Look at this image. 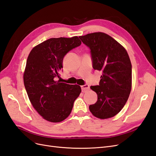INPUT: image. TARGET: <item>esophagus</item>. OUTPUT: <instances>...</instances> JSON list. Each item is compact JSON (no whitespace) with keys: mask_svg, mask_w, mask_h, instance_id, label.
<instances>
[{"mask_svg":"<svg viewBox=\"0 0 156 156\" xmlns=\"http://www.w3.org/2000/svg\"><path fill=\"white\" fill-rule=\"evenodd\" d=\"M81 89H82V92H85L89 90L90 87H89L88 84H84V85L81 86Z\"/></svg>","mask_w":156,"mask_h":156,"instance_id":"esophagus-1","label":"esophagus"}]
</instances>
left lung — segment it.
I'll list each match as a JSON object with an SVG mask.
<instances>
[{"label":"left lung","instance_id":"1","mask_svg":"<svg viewBox=\"0 0 156 156\" xmlns=\"http://www.w3.org/2000/svg\"><path fill=\"white\" fill-rule=\"evenodd\" d=\"M90 49L92 67L101 72L99 85L90 88L98 94L90 111L98 119H106L124 107L131 89V63L126 50L112 37L94 32L79 37Z\"/></svg>","mask_w":156,"mask_h":156}]
</instances>
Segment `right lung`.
<instances>
[{"instance_id":"1","label":"right lung","mask_w":156,"mask_h":156,"mask_svg":"<svg viewBox=\"0 0 156 156\" xmlns=\"http://www.w3.org/2000/svg\"><path fill=\"white\" fill-rule=\"evenodd\" d=\"M81 44L77 36L50 38L34 47L28 56L25 87L32 106L46 120L60 122L66 119L81 92L77 84L55 81L64 56Z\"/></svg>"}]
</instances>
